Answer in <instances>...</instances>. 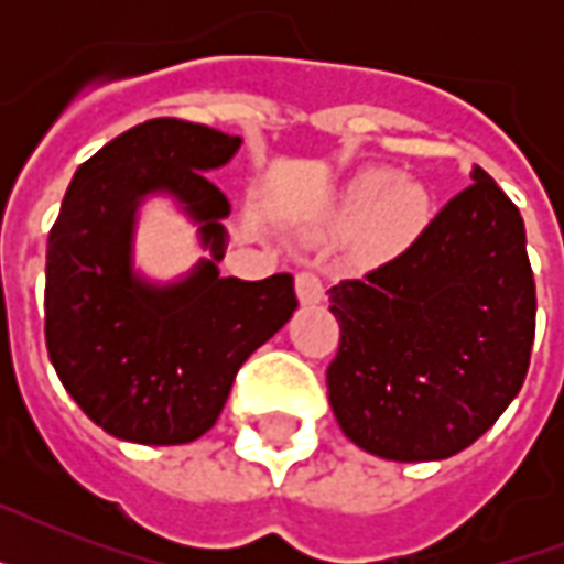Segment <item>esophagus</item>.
Listing matches in <instances>:
<instances>
[{
    "label": "esophagus",
    "mask_w": 564,
    "mask_h": 564,
    "mask_svg": "<svg viewBox=\"0 0 564 564\" xmlns=\"http://www.w3.org/2000/svg\"><path fill=\"white\" fill-rule=\"evenodd\" d=\"M295 292H299V301L304 307L310 304H318V301L325 299V290H322V281H318L313 272H301L295 278Z\"/></svg>",
    "instance_id": "34e87169"
}]
</instances>
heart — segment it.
<instances>
[{"label":"heart","mask_w":564,"mask_h":564,"mask_svg":"<svg viewBox=\"0 0 564 564\" xmlns=\"http://www.w3.org/2000/svg\"><path fill=\"white\" fill-rule=\"evenodd\" d=\"M427 221L430 198L419 181L398 178L383 166H369L339 189L318 234H357V248L366 257H394L421 237Z\"/></svg>","instance_id":"obj_1"}]
</instances>
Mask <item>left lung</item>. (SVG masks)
<instances>
[{
    "label": "left lung",
    "mask_w": 564,
    "mask_h": 564,
    "mask_svg": "<svg viewBox=\"0 0 564 564\" xmlns=\"http://www.w3.org/2000/svg\"><path fill=\"white\" fill-rule=\"evenodd\" d=\"M327 295L343 327L327 394L362 451L447 459L521 392L535 336L524 219L480 166L401 257Z\"/></svg>",
    "instance_id": "left-lung-1"
}]
</instances>
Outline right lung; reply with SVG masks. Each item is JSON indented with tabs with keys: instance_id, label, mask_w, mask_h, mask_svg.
I'll return each instance as SVG.
<instances>
[{
	"instance_id": "obj_1",
	"label": "right lung",
	"mask_w": 564,
	"mask_h": 564,
	"mask_svg": "<svg viewBox=\"0 0 564 564\" xmlns=\"http://www.w3.org/2000/svg\"><path fill=\"white\" fill-rule=\"evenodd\" d=\"M239 137L181 119L134 126L66 189L46 246V348L61 383L105 433L187 445L216 424L239 366L292 318V274L221 278L228 198L207 181ZM170 200L205 251L189 273L154 282L135 265V225Z\"/></svg>"
}]
</instances>
